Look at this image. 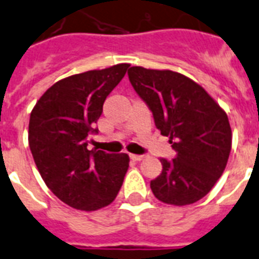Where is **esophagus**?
I'll return each instance as SVG.
<instances>
[{
  "label": "esophagus",
  "instance_id": "esophagus-1",
  "mask_svg": "<svg viewBox=\"0 0 259 259\" xmlns=\"http://www.w3.org/2000/svg\"><path fill=\"white\" fill-rule=\"evenodd\" d=\"M129 157L130 159H133V161H141V159H144V155H140V154H130Z\"/></svg>",
  "mask_w": 259,
  "mask_h": 259
}]
</instances>
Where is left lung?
<instances>
[{"label": "left lung", "mask_w": 259, "mask_h": 259, "mask_svg": "<svg viewBox=\"0 0 259 259\" xmlns=\"http://www.w3.org/2000/svg\"><path fill=\"white\" fill-rule=\"evenodd\" d=\"M127 75L176 151L171 159L159 158L162 171L150 182L153 194L170 205L197 202L228 163L232 150L228 115L203 88L180 73L133 66Z\"/></svg>", "instance_id": "obj_1"}]
</instances>
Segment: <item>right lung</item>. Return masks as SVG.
I'll return each instance as SVG.
<instances>
[{
    "label": "right lung",
    "mask_w": 259,
    "mask_h": 259,
    "mask_svg": "<svg viewBox=\"0 0 259 259\" xmlns=\"http://www.w3.org/2000/svg\"><path fill=\"white\" fill-rule=\"evenodd\" d=\"M127 64L90 70L56 82L35 104L29 146L46 186L74 209L93 211L110 205L122 186L129 155L89 150L106 97Z\"/></svg>",
    "instance_id": "obj_1"
}]
</instances>
